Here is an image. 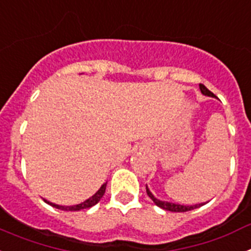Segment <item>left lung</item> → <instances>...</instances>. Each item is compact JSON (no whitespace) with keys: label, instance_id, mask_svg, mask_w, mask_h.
Wrapping results in <instances>:
<instances>
[{"label":"left lung","instance_id":"8db88e82","mask_svg":"<svg viewBox=\"0 0 251 251\" xmlns=\"http://www.w3.org/2000/svg\"><path fill=\"white\" fill-rule=\"evenodd\" d=\"M200 90L201 93H202L203 95H206V97H211V98H216L215 97L214 93H211L210 90L206 88L203 84H200ZM146 191H147V195L151 197V200L153 201V202L156 203L158 207L163 208V210H167V211H172V212H185V211H190V210H194V208H197L200 207V206L205 205V202H201V203H196V205H179V203H175V202H168V201H162L159 200V199H157V197H154V195L152 194V192L150 191V188H148V186L146 185Z\"/></svg>","mask_w":251,"mask_h":251}]
</instances>
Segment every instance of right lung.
I'll return each mask as SVG.
<instances>
[{
  "label": "right lung",
  "mask_w": 251,
  "mask_h": 251,
  "mask_svg": "<svg viewBox=\"0 0 251 251\" xmlns=\"http://www.w3.org/2000/svg\"><path fill=\"white\" fill-rule=\"evenodd\" d=\"M105 187H106V182L103 183V185H101V187L99 188L98 191L95 192L92 197H89V199L84 201V202L77 203V205L61 206V205H56V203H54V202H50V201L45 200V199H44V201H45L46 203H49L50 206H52V207L59 208V210H64V211H79V210H83V208H88V207H92V206L97 205V203L100 201L101 197H103L104 192H105Z\"/></svg>",
  "instance_id": "add662e5"
}]
</instances>
